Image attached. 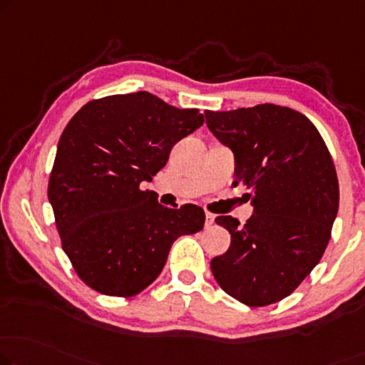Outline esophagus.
Here are the masks:
<instances>
[{"label": "esophagus", "mask_w": 365, "mask_h": 365, "mask_svg": "<svg viewBox=\"0 0 365 365\" xmlns=\"http://www.w3.org/2000/svg\"><path fill=\"white\" fill-rule=\"evenodd\" d=\"M213 222H215V215L206 213V222H205V226H206V227H210L211 225H213Z\"/></svg>", "instance_id": "1"}]
</instances>
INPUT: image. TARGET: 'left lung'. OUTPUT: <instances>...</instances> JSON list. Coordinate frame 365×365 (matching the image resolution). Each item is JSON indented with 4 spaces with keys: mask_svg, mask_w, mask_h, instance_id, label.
<instances>
[{
    "mask_svg": "<svg viewBox=\"0 0 365 365\" xmlns=\"http://www.w3.org/2000/svg\"><path fill=\"white\" fill-rule=\"evenodd\" d=\"M206 126L235 154V187L254 206L246 225L217 216L231 246L211 260L222 290L247 307L284 300L322 260L339 208L331 154L314 124L292 108L265 103L205 111Z\"/></svg>",
    "mask_w": 365,
    "mask_h": 365,
    "instance_id": "8db88e82",
    "label": "left lung"
}]
</instances>
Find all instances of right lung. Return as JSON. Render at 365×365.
<instances>
[{"label":"right lung","mask_w":365,"mask_h":365,"mask_svg":"<svg viewBox=\"0 0 365 365\" xmlns=\"http://www.w3.org/2000/svg\"><path fill=\"white\" fill-rule=\"evenodd\" d=\"M203 123L198 110H178L149 91L93 100L70 119L47 195L63 251L90 288L138 295L160 275L172 244L203 230V208H165L143 190Z\"/></svg>","instance_id":"1"}]
</instances>
